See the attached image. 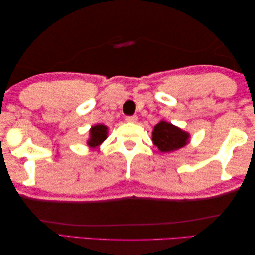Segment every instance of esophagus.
Returning <instances> with one entry per match:
<instances>
[{
	"label": "esophagus",
	"instance_id": "1",
	"mask_svg": "<svg viewBox=\"0 0 255 255\" xmlns=\"http://www.w3.org/2000/svg\"><path fill=\"white\" fill-rule=\"evenodd\" d=\"M125 121L128 123H135L137 121V116H127V118H125Z\"/></svg>",
	"mask_w": 255,
	"mask_h": 255
}]
</instances>
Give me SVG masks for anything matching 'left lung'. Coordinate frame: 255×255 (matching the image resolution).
<instances>
[{
    "mask_svg": "<svg viewBox=\"0 0 255 255\" xmlns=\"http://www.w3.org/2000/svg\"><path fill=\"white\" fill-rule=\"evenodd\" d=\"M190 133L161 120L152 130V142L161 152H173L184 148L190 142Z\"/></svg>",
    "mask_w": 255,
    "mask_h": 255,
    "instance_id": "obj_1",
    "label": "left lung"
}]
</instances>
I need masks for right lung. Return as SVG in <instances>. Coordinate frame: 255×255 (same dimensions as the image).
Masks as SVG:
<instances>
[{
    "label": "right lung",
    "mask_w": 255,
    "mask_h": 255,
    "mask_svg": "<svg viewBox=\"0 0 255 255\" xmlns=\"http://www.w3.org/2000/svg\"><path fill=\"white\" fill-rule=\"evenodd\" d=\"M107 134L108 128L105 124L97 123L93 125L89 130V137L87 140V145L91 149H96L107 139Z\"/></svg>",
    "instance_id": "add662e5"
}]
</instances>
